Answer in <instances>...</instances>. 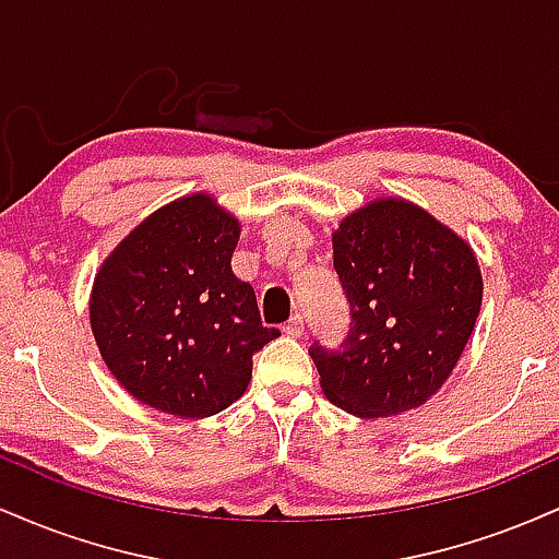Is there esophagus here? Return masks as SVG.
Listing matches in <instances>:
<instances>
[{
  "label": "esophagus",
  "mask_w": 559,
  "mask_h": 559,
  "mask_svg": "<svg viewBox=\"0 0 559 559\" xmlns=\"http://www.w3.org/2000/svg\"><path fill=\"white\" fill-rule=\"evenodd\" d=\"M284 333H286V336H294V338L301 336V333H305V318L294 316V318L288 320V323L284 325Z\"/></svg>",
  "instance_id": "obj_1"
}]
</instances>
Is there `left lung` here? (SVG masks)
Segmentation results:
<instances>
[{
	"label": "left lung",
	"mask_w": 559,
	"mask_h": 559,
	"mask_svg": "<svg viewBox=\"0 0 559 559\" xmlns=\"http://www.w3.org/2000/svg\"><path fill=\"white\" fill-rule=\"evenodd\" d=\"M352 307L344 352L312 346L320 389L357 418L420 407L444 386L480 312L484 278L463 236L402 197H381L333 230Z\"/></svg>",
	"instance_id": "1"
}]
</instances>
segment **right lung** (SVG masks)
<instances>
[{"label":"right lung","instance_id":"obj_1","mask_svg":"<svg viewBox=\"0 0 559 559\" xmlns=\"http://www.w3.org/2000/svg\"><path fill=\"white\" fill-rule=\"evenodd\" d=\"M241 226L215 197L189 194L139 223L102 262L88 299L94 342L133 400L210 418L252 381L265 329L258 297L230 271Z\"/></svg>","mask_w":559,"mask_h":559}]
</instances>
